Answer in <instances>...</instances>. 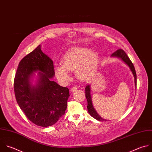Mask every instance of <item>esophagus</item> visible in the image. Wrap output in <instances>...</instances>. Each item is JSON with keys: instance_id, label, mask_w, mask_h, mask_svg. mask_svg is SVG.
Returning <instances> with one entry per match:
<instances>
[{"instance_id": "1", "label": "esophagus", "mask_w": 152, "mask_h": 152, "mask_svg": "<svg viewBox=\"0 0 152 152\" xmlns=\"http://www.w3.org/2000/svg\"><path fill=\"white\" fill-rule=\"evenodd\" d=\"M77 88L76 87H73V88H71V89H70V91L71 92H74V91H76L77 90Z\"/></svg>"}]
</instances>
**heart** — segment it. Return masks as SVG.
I'll use <instances>...</instances> for the list:
<instances>
[{
    "instance_id": "obj_1",
    "label": "heart",
    "mask_w": 152,
    "mask_h": 152,
    "mask_svg": "<svg viewBox=\"0 0 152 152\" xmlns=\"http://www.w3.org/2000/svg\"><path fill=\"white\" fill-rule=\"evenodd\" d=\"M62 62L63 65L54 67L56 76L62 84H66L70 80V72L74 71L78 79L88 81L96 72L98 55L89 49L75 48L64 56Z\"/></svg>"
}]
</instances>
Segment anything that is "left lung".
<instances>
[{
	"label": "left lung",
	"instance_id": "left-lung-1",
	"mask_svg": "<svg viewBox=\"0 0 152 152\" xmlns=\"http://www.w3.org/2000/svg\"><path fill=\"white\" fill-rule=\"evenodd\" d=\"M112 56L121 58L124 63H125L129 67V68L134 76L135 85L136 86H137L136 72H135V68H134V66L132 63L131 62V61L130 60V59L129 58V57H128V56L126 55V54L125 53L124 50L122 49H119L118 50H116V51H115V53H113L112 54ZM85 96H86V98L87 102H88L87 109H88V113L90 114V115L92 117H93L94 119H95L99 121H103V122L106 121V120L103 119L102 117H100L99 116V115L96 113V112L95 111V110L94 109V108L93 107V105L92 103L91 96V94H90V92H91L90 85H86L85 88Z\"/></svg>",
	"mask_w": 152,
	"mask_h": 152
}]
</instances>
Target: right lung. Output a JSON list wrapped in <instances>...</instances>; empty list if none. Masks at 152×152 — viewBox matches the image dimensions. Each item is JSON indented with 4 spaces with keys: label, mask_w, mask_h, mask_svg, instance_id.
Returning a JSON list of instances; mask_svg holds the SVG:
<instances>
[{
    "label": "right lung",
    "mask_w": 152,
    "mask_h": 152,
    "mask_svg": "<svg viewBox=\"0 0 152 152\" xmlns=\"http://www.w3.org/2000/svg\"><path fill=\"white\" fill-rule=\"evenodd\" d=\"M38 72L35 86L30 79ZM53 60L45 54L39 45L20 62L14 78V92L20 109L27 118L37 126L55 124L64 115L69 90L51 79L54 76Z\"/></svg>",
    "instance_id": "obj_1"
}]
</instances>
